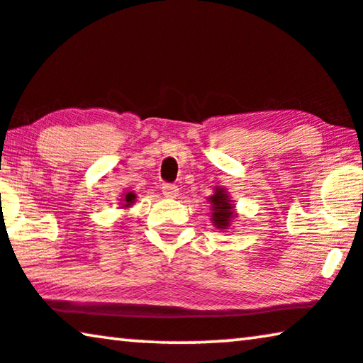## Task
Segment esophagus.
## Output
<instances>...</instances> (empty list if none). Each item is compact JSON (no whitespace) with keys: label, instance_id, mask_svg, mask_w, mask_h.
I'll return each mask as SVG.
<instances>
[{"label":"esophagus","instance_id":"34e87169","mask_svg":"<svg viewBox=\"0 0 363 363\" xmlns=\"http://www.w3.org/2000/svg\"><path fill=\"white\" fill-rule=\"evenodd\" d=\"M161 191H162V194H164L166 197H176L177 192H179V187H177L176 184L166 182V184H162Z\"/></svg>","mask_w":363,"mask_h":363}]
</instances>
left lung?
<instances>
[{
    "instance_id": "1",
    "label": "left lung",
    "mask_w": 363,
    "mask_h": 363,
    "mask_svg": "<svg viewBox=\"0 0 363 363\" xmlns=\"http://www.w3.org/2000/svg\"><path fill=\"white\" fill-rule=\"evenodd\" d=\"M211 203L213 208L212 213V220L216 223L217 228H227L228 223L233 218V212H232V203L228 201V196L225 191L222 189H217V192L211 197Z\"/></svg>"
}]
</instances>
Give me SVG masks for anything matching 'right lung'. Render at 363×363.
<instances>
[{
	"instance_id": "add662e5",
	"label": "right lung",
	"mask_w": 363,
	"mask_h": 363,
	"mask_svg": "<svg viewBox=\"0 0 363 363\" xmlns=\"http://www.w3.org/2000/svg\"><path fill=\"white\" fill-rule=\"evenodd\" d=\"M135 199H136V196H135V194H133V192H128V194H126V196H125V207H130L131 206V203L133 202H135Z\"/></svg>"
}]
</instances>
